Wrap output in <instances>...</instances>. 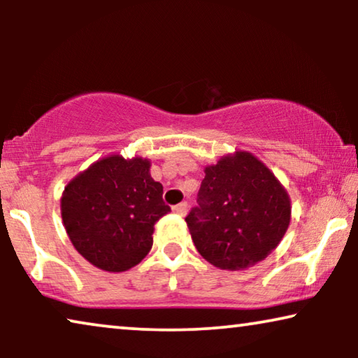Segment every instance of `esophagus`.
<instances>
[{"label":"esophagus","instance_id":"esophagus-1","mask_svg":"<svg viewBox=\"0 0 358 358\" xmlns=\"http://www.w3.org/2000/svg\"><path fill=\"white\" fill-rule=\"evenodd\" d=\"M187 208H189L187 202H180V203L176 205L173 210H174V213H178V215H180V217H184V215L187 213Z\"/></svg>","mask_w":358,"mask_h":358}]
</instances>
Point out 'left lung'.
Masks as SVG:
<instances>
[{
	"label": "left lung",
	"instance_id": "8db88e82",
	"mask_svg": "<svg viewBox=\"0 0 358 358\" xmlns=\"http://www.w3.org/2000/svg\"><path fill=\"white\" fill-rule=\"evenodd\" d=\"M190 236L200 256L223 271L256 266L282 241L290 224V197L271 169L248 151L205 168Z\"/></svg>",
	"mask_w": 358,
	"mask_h": 358
}]
</instances>
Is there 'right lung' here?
Listing matches in <instances>:
<instances>
[{
  "label": "right lung",
  "mask_w": 358,
  "mask_h": 358,
  "mask_svg": "<svg viewBox=\"0 0 358 358\" xmlns=\"http://www.w3.org/2000/svg\"><path fill=\"white\" fill-rule=\"evenodd\" d=\"M143 158L106 156L71 179L62 218L73 246L107 272L129 271L153 246L155 223L171 212Z\"/></svg>",
  "instance_id": "right-lung-1"
}]
</instances>
